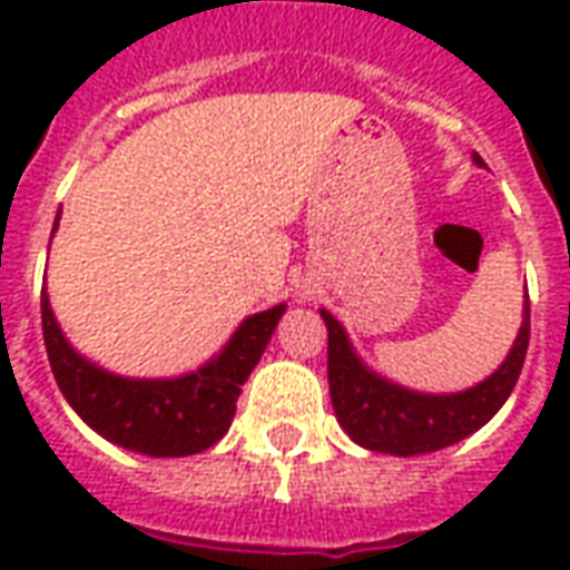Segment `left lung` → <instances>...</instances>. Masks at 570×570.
Listing matches in <instances>:
<instances>
[{
	"mask_svg": "<svg viewBox=\"0 0 570 570\" xmlns=\"http://www.w3.org/2000/svg\"><path fill=\"white\" fill-rule=\"evenodd\" d=\"M473 161L482 164L479 155ZM323 314L326 333H330V396L338 424L363 449L387 454H424L440 452L452 442L464 440L513 394L519 372L528 354V335H531V302L525 296L522 330L515 335V345L503 366L485 382L470 387L464 394L430 396L406 391L400 384L379 379L357 360L347 345L345 330L338 326L333 314Z\"/></svg>",
	"mask_w": 570,
	"mask_h": 570,
	"instance_id": "1",
	"label": "left lung"
}]
</instances>
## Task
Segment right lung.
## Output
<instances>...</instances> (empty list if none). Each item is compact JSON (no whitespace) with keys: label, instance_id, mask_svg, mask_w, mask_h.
Returning a JSON list of instances; mask_svg holds the SVG:
<instances>
[{"label":"right lung","instance_id":"obj_1","mask_svg":"<svg viewBox=\"0 0 570 570\" xmlns=\"http://www.w3.org/2000/svg\"><path fill=\"white\" fill-rule=\"evenodd\" d=\"M281 314L284 305L247 317L228 347L204 370L183 379L137 382L81 360L60 333L42 289L45 351L67 403L100 436L151 458L198 454L223 440L235 419L240 384L256 370Z\"/></svg>","mask_w":570,"mask_h":570}]
</instances>
